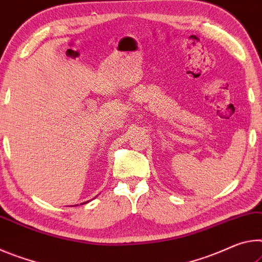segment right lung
Wrapping results in <instances>:
<instances>
[{
	"label": "right lung",
	"instance_id": "1",
	"mask_svg": "<svg viewBox=\"0 0 262 262\" xmlns=\"http://www.w3.org/2000/svg\"><path fill=\"white\" fill-rule=\"evenodd\" d=\"M82 204H83V203H82Z\"/></svg>",
	"mask_w": 262,
	"mask_h": 262
}]
</instances>
